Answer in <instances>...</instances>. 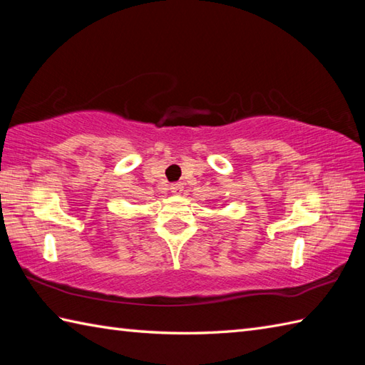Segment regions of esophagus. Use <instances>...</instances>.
<instances>
[{"label":"esophagus","mask_w":365,"mask_h":365,"mask_svg":"<svg viewBox=\"0 0 365 365\" xmlns=\"http://www.w3.org/2000/svg\"><path fill=\"white\" fill-rule=\"evenodd\" d=\"M170 191H173L174 195H180V192L183 191V183H182V182L170 183Z\"/></svg>","instance_id":"esophagus-1"}]
</instances>
